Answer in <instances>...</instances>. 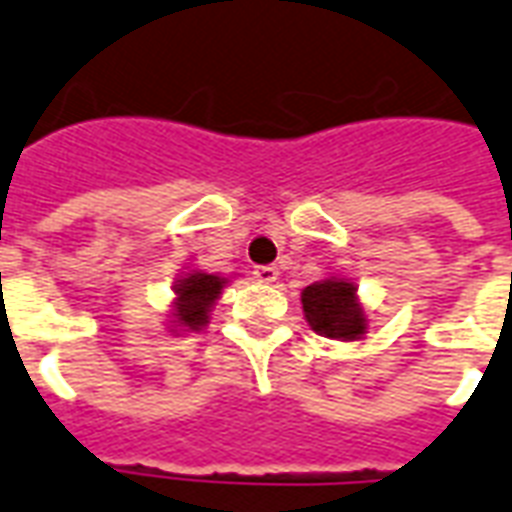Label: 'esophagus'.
<instances>
[{
    "mask_svg": "<svg viewBox=\"0 0 512 512\" xmlns=\"http://www.w3.org/2000/svg\"><path fill=\"white\" fill-rule=\"evenodd\" d=\"M255 279L257 282H263V285H271V282H277L279 279V268L277 266H255Z\"/></svg>",
    "mask_w": 512,
    "mask_h": 512,
    "instance_id": "34e87169",
    "label": "esophagus"
}]
</instances>
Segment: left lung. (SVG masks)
Returning <instances> with one entry per match:
<instances>
[{"label":"left lung","mask_w":512,"mask_h":512,"mask_svg":"<svg viewBox=\"0 0 512 512\" xmlns=\"http://www.w3.org/2000/svg\"><path fill=\"white\" fill-rule=\"evenodd\" d=\"M304 318L312 332L329 340H359L367 329L365 310L356 301L354 282L348 279H323L307 285L301 293Z\"/></svg>","instance_id":"left-lung-1"}]
</instances>
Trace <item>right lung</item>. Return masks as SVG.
I'll use <instances>...</instances> for the list:
<instances>
[{
    "mask_svg": "<svg viewBox=\"0 0 512 512\" xmlns=\"http://www.w3.org/2000/svg\"><path fill=\"white\" fill-rule=\"evenodd\" d=\"M224 282L227 279L216 277V274H202V271H191L183 279H178L175 293V326H180L183 332H200L202 326L208 323V312H211L213 301L219 299Z\"/></svg>",
    "mask_w": 512,
    "mask_h": 512,
    "instance_id": "right-lung-1",
    "label": "right lung"
}]
</instances>
